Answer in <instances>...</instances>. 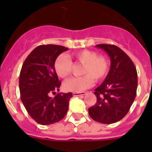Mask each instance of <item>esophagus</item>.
<instances>
[{
	"label": "esophagus",
	"mask_w": 152,
	"mask_h": 152,
	"mask_svg": "<svg viewBox=\"0 0 152 152\" xmlns=\"http://www.w3.org/2000/svg\"><path fill=\"white\" fill-rule=\"evenodd\" d=\"M72 95H73V96H75V97H76V96H83V95H86V92L85 91H82V92H74Z\"/></svg>",
	"instance_id": "34e87169"
}]
</instances>
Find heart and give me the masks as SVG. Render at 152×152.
Instances as JSON below:
<instances>
[{
	"mask_svg": "<svg viewBox=\"0 0 152 152\" xmlns=\"http://www.w3.org/2000/svg\"><path fill=\"white\" fill-rule=\"evenodd\" d=\"M72 57L75 61L83 64L81 74L83 76L72 77L63 83V88L67 91L80 92L92 85L94 80L98 82L103 80L109 70V61L107 58L98 55L95 51L83 50L73 53ZM72 63L68 56L61 54L54 62V70L61 78H67L72 72Z\"/></svg>",
	"mask_w": 152,
	"mask_h": 152,
	"instance_id": "heart-1",
	"label": "heart"
}]
</instances>
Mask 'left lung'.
Returning <instances> with one entry per match:
<instances>
[{"instance_id":"left-lung-1","label":"left lung","mask_w":152,"mask_h":152,"mask_svg":"<svg viewBox=\"0 0 152 152\" xmlns=\"http://www.w3.org/2000/svg\"><path fill=\"white\" fill-rule=\"evenodd\" d=\"M110 58V69L105 80L95 89L97 102L88 109L93 120L113 124L128 113L137 95V69L129 57L119 47L108 44L96 45Z\"/></svg>"}]
</instances>
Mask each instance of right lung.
Listing matches in <instances>:
<instances>
[{"instance_id":"add662e5","label":"right lung","mask_w":152,"mask_h":152,"mask_svg":"<svg viewBox=\"0 0 152 152\" xmlns=\"http://www.w3.org/2000/svg\"><path fill=\"white\" fill-rule=\"evenodd\" d=\"M69 49L57 45H42L33 50L23 64L20 74V99L27 113L43 125L59 121L68 112L72 94L58 93L61 81L54 70V62Z\"/></svg>"}]
</instances>
